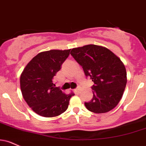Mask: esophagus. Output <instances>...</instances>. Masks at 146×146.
I'll list each match as a JSON object with an SVG mask.
<instances>
[{
	"label": "esophagus",
	"mask_w": 146,
	"mask_h": 146,
	"mask_svg": "<svg viewBox=\"0 0 146 146\" xmlns=\"http://www.w3.org/2000/svg\"><path fill=\"white\" fill-rule=\"evenodd\" d=\"M75 92H80V87H78L76 89H75Z\"/></svg>",
	"instance_id": "obj_1"
}]
</instances>
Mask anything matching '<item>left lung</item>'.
<instances>
[{
  "mask_svg": "<svg viewBox=\"0 0 146 146\" xmlns=\"http://www.w3.org/2000/svg\"><path fill=\"white\" fill-rule=\"evenodd\" d=\"M71 55L87 77L94 82L93 97L85 102L86 108L96 113H106L116 107L126 88L125 66L117 56L108 48L87 45L72 49Z\"/></svg>",
  "mask_w": 146,
  "mask_h": 146,
  "instance_id": "left-lung-1",
  "label": "left lung"
}]
</instances>
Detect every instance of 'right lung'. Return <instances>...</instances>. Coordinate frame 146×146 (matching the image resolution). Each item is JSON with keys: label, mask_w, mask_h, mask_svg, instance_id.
<instances>
[{"label": "right lung", "mask_w": 146, "mask_h": 146, "mask_svg": "<svg viewBox=\"0 0 146 146\" xmlns=\"http://www.w3.org/2000/svg\"><path fill=\"white\" fill-rule=\"evenodd\" d=\"M70 50H53L38 54L20 76L22 94L29 106L43 117H55L67 110L73 93L64 94L53 79L69 56Z\"/></svg>", "instance_id": "1"}]
</instances>
